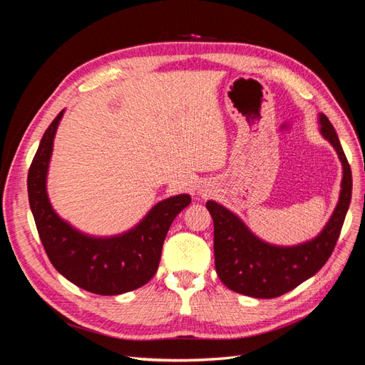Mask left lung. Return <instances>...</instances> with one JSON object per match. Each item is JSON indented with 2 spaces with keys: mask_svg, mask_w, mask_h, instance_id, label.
<instances>
[{
  "mask_svg": "<svg viewBox=\"0 0 365 365\" xmlns=\"http://www.w3.org/2000/svg\"><path fill=\"white\" fill-rule=\"evenodd\" d=\"M322 134L342 163L339 202L322 235L297 247H274L254 236L242 220L215 201L205 204L215 224V267L231 291L254 298H274L312 277L332 254L351 200V170L336 132L319 114Z\"/></svg>",
  "mask_w": 365,
  "mask_h": 365,
  "instance_id": "8db88e82",
  "label": "left lung"
}]
</instances>
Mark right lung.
I'll use <instances>...</instances> for the list:
<instances>
[{
	"label": "right lung",
	"instance_id": "1",
	"mask_svg": "<svg viewBox=\"0 0 365 365\" xmlns=\"http://www.w3.org/2000/svg\"><path fill=\"white\" fill-rule=\"evenodd\" d=\"M63 111L51 121L33 157L27 176L29 202L41 242L53 267L79 288L98 295H118L146 284L158 269L163 242L189 195H178L153 207L128 233L97 239L85 236L54 213L46 178L53 138Z\"/></svg>",
	"mask_w": 365,
	"mask_h": 365
}]
</instances>
